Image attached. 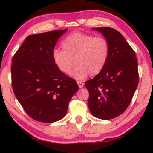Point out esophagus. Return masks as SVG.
<instances>
[{
    "label": "esophagus",
    "instance_id": "1",
    "mask_svg": "<svg viewBox=\"0 0 153 153\" xmlns=\"http://www.w3.org/2000/svg\"><path fill=\"white\" fill-rule=\"evenodd\" d=\"M78 82V86H79V88H82L84 86V83L82 82H81V81H78L77 82Z\"/></svg>",
    "mask_w": 153,
    "mask_h": 153
}]
</instances>
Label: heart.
Returning <instances> with one entry per match:
<instances>
[{
  "label": "heart",
  "mask_w": 153,
  "mask_h": 153,
  "mask_svg": "<svg viewBox=\"0 0 153 153\" xmlns=\"http://www.w3.org/2000/svg\"><path fill=\"white\" fill-rule=\"evenodd\" d=\"M63 50H54L52 59L57 68L67 74L75 63L76 67L71 76L77 80H83L88 75H98L106 65L109 55V45L103 37H95L81 32L73 33L62 41Z\"/></svg>",
  "instance_id": "1"
}]
</instances>
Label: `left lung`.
<instances>
[{
    "mask_svg": "<svg viewBox=\"0 0 153 153\" xmlns=\"http://www.w3.org/2000/svg\"><path fill=\"white\" fill-rule=\"evenodd\" d=\"M109 45V55L102 71L85 82L88 107L95 117L108 120L129 106L138 85V65L134 51L121 33L110 27L94 28Z\"/></svg>",
    "mask_w": 153,
    "mask_h": 153,
    "instance_id": "1",
    "label": "left lung"
}]
</instances>
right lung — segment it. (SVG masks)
I'll list each match as a JSON object with an SVG mask.
<instances>
[{
	"mask_svg": "<svg viewBox=\"0 0 153 153\" xmlns=\"http://www.w3.org/2000/svg\"><path fill=\"white\" fill-rule=\"evenodd\" d=\"M68 29L27 36L12 60L13 93L29 117L43 123L60 120L78 90L73 78L55 65L52 52Z\"/></svg>",
	"mask_w": 153,
	"mask_h": 153,
	"instance_id": "right-lung-1",
	"label": "right lung"
}]
</instances>
